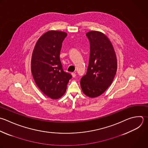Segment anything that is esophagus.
<instances>
[{
    "label": "esophagus",
    "instance_id": "esophagus-1",
    "mask_svg": "<svg viewBox=\"0 0 148 148\" xmlns=\"http://www.w3.org/2000/svg\"><path fill=\"white\" fill-rule=\"evenodd\" d=\"M72 76H73V77H76V73H75V72H73V73H72Z\"/></svg>",
    "mask_w": 148,
    "mask_h": 148
}]
</instances>
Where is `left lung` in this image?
<instances>
[{"mask_svg":"<svg viewBox=\"0 0 148 148\" xmlns=\"http://www.w3.org/2000/svg\"><path fill=\"white\" fill-rule=\"evenodd\" d=\"M86 36L90 42V58L80 86L84 94L94 98L103 94L112 84L117 71V60L111 42L103 34L90 31Z\"/></svg>","mask_w":148,"mask_h":148,"instance_id":"1","label":"left lung"}]
</instances>
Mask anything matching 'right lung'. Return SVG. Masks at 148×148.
I'll return each instance as SVG.
<instances>
[{
  "label": "right lung",
  "instance_id": "obj_1",
  "mask_svg": "<svg viewBox=\"0 0 148 148\" xmlns=\"http://www.w3.org/2000/svg\"><path fill=\"white\" fill-rule=\"evenodd\" d=\"M67 34L50 31L38 40L33 51L31 71L39 89L52 99H58L65 92L72 76L64 71L60 60L62 42Z\"/></svg>",
  "mask_w": 148,
  "mask_h": 148
}]
</instances>
